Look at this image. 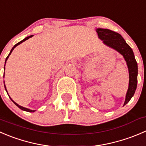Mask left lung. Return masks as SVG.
<instances>
[{
  "instance_id": "obj_1",
  "label": "left lung",
  "mask_w": 146,
  "mask_h": 146,
  "mask_svg": "<svg viewBox=\"0 0 146 146\" xmlns=\"http://www.w3.org/2000/svg\"><path fill=\"white\" fill-rule=\"evenodd\" d=\"M96 32L99 38L103 40L105 44L119 52L126 61L129 71V86L124 105L127 104L135 93L138 82V64L135 59L133 52L118 33L103 28H98Z\"/></svg>"
}]
</instances>
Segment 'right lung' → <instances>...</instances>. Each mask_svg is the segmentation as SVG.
Listing matches in <instances>:
<instances>
[{
	"label": "right lung",
	"instance_id": "add662e5",
	"mask_svg": "<svg viewBox=\"0 0 146 146\" xmlns=\"http://www.w3.org/2000/svg\"><path fill=\"white\" fill-rule=\"evenodd\" d=\"M32 36H33V35H30V36H28V37H26V38H25V39H23V40H21V41H20V42H19V43H16V44H15V46H13V48H12V49H11V52H10V53H9V54H8V56H7L6 59H5V62H6L7 59H8V57H9V56H10V55H11V53H12L13 50V49H14V48H15V47H16V46H18V45L21 44V43H23V41H25V40H28V38H31V37H32ZM4 86H5V90H6V88H5V85H4ZM6 91H7V90H6ZM11 100H12V101H13V103H15V105H16V106H18V108H21V110H23V111H28V112H34V111H33V110H30V109H28V108H24V107H22V106H19V105H18V104H17V103H15V102H14V101H13V100H12V99H11Z\"/></svg>",
	"mask_w": 146,
	"mask_h": 146
}]
</instances>
